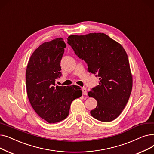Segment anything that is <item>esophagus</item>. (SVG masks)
<instances>
[{
  "label": "esophagus",
  "instance_id": "34e87169",
  "mask_svg": "<svg viewBox=\"0 0 154 154\" xmlns=\"http://www.w3.org/2000/svg\"><path fill=\"white\" fill-rule=\"evenodd\" d=\"M82 91H83V95H87V90L86 89V88H85V87L82 88Z\"/></svg>",
  "mask_w": 154,
  "mask_h": 154
}]
</instances>
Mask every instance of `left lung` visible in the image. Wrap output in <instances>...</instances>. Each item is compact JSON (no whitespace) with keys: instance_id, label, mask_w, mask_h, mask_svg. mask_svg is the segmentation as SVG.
<instances>
[{"instance_id":"1","label":"left lung","mask_w":154,"mask_h":154,"mask_svg":"<svg viewBox=\"0 0 154 154\" xmlns=\"http://www.w3.org/2000/svg\"><path fill=\"white\" fill-rule=\"evenodd\" d=\"M67 42L86 63L88 72L99 77V85L88 92L89 97L97 101V107L90 112L91 116L103 122L115 120L125 107L132 89L125 49L103 33L71 35Z\"/></svg>"}]
</instances>
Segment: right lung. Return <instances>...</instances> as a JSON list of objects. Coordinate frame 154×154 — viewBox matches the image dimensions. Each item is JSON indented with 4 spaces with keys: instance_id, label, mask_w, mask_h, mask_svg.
Here are the masks:
<instances>
[{
    "instance_id": "obj_1",
    "label": "right lung",
    "mask_w": 154,
    "mask_h": 154,
    "mask_svg": "<svg viewBox=\"0 0 154 154\" xmlns=\"http://www.w3.org/2000/svg\"><path fill=\"white\" fill-rule=\"evenodd\" d=\"M66 46L62 38L43 43L34 51L27 66L29 100L36 113L49 123L66 118L72 101L82 95L81 88L56 86V79L62 75L60 63Z\"/></svg>"
}]
</instances>
